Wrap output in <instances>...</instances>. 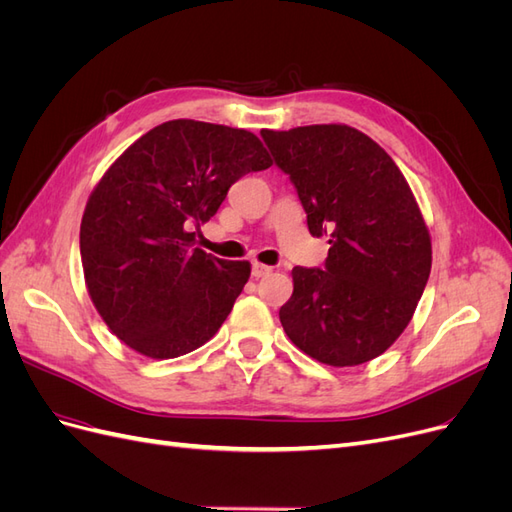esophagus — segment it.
I'll use <instances>...</instances> for the list:
<instances>
[{"mask_svg":"<svg viewBox=\"0 0 512 512\" xmlns=\"http://www.w3.org/2000/svg\"><path fill=\"white\" fill-rule=\"evenodd\" d=\"M271 271L273 269L267 267V265H262V262H254V265H252V275L256 277V280H260V277H267Z\"/></svg>","mask_w":512,"mask_h":512,"instance_id":"esophagus-1","label":"esophagus"}]
</instances>
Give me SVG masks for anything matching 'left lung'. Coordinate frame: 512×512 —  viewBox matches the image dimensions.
Here are the masks:
<instances>
[{
  "mask_svg": "<svg viewBox=\"0 0 512 512\" xmlns=\"http://www.w3.org/2000/svg\"><path fill=\"white\" fill-rule=\"evenodd\" d=\"M260 136L297 190L309 232L331 243L322 269H292L286 335L333 367L376 359L408 327L431 271L429 230L406 177L342 123Z\"/></svg>",
  "mask_w": 512,
  "mask_h": 512,
  "instance_id": "8db88e82",
  "label": "left lung"
}]
</instances>
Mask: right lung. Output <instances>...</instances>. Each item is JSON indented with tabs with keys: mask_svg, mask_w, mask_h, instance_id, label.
Instances as JSON below:
<instances>
[{
	"mask_svg": "<svg viewBox=\"0 0 512 512\" xmlns=\"http://www.w3.org/2000/svg\"><path fill=\"white\" fill-rule=\"evenodd\" d=\"M271 164L252 132L173 119L106 170L83 213L81 260L89 297L123 344L175 359L218 333L252 269L192 247V230L232 183Z\"/></svg>",
	"mask_w": 512,
	"mask_h": 512,
	"instance_id": "obj_1",
	"label": "right lung"
}]
</instances>
